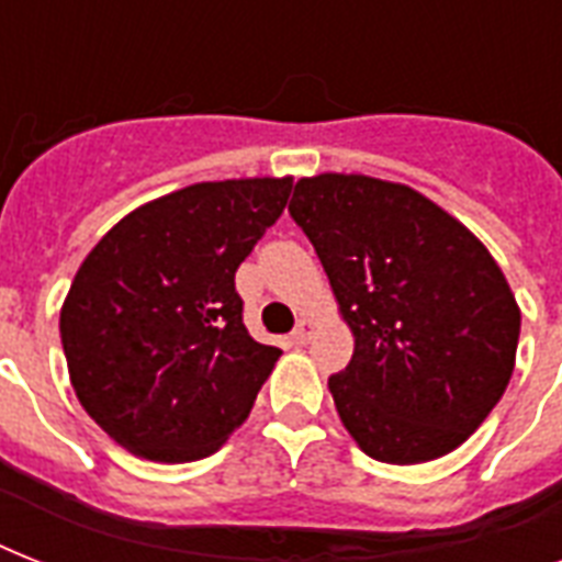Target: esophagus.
Wrapping results in <instances>:
<instances>
[{
	"label": "esophagus",
	"instance_id": "esophagus-1",
	"mask_svg": "<svg viewBox=\"0 0 562 562\" xmlns=\"http://www.w3.org/2000/svg\"><path fill=\"white\" fill-rule=\"evenodd\" d=\"M312 335H315V321H312V317H300L297 329L291 333V341L297 344V347H303V344L312 341Z\"/></svg>",
	"mask_w": 562,
	"mask_h": 562
}]
</instances>
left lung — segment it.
I'll list each match as a JSON object with an SVG mask.
<instances>
[{"instance_id": "obj_1", "label": "left lung", "mask_w": 562, "mask_h": 562, "mask_svg": "<svg viewBox=\"0 0 562 562\" xmlns=\"http://www.w3.org/2000/svg\"><path fill=\"white\" fill-rule=\"evenodd\" d=\"M356 350L329 375L338 417L382 463H423L467 440L514 373L519 306L490 250L426 194L364 175L294 187Z\"/></svg>"}]
</instances>
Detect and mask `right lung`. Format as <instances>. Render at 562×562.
<instances>
[{
  "instance_id": "add662e5",
  "label": "right lung",
  "mask_w": 562,
  "mask_h": 562,
  "mask_svg": "<svg viewBox=\"0 0 562 562\" xmlns=\"http://www.w3.org/2000/svg\"><path fill=\"white\" fill-rule=\"evenodd\" d=\"M291 178L194 183L119 221L60 308L83 411L127 452L187 463L247 419L282 350L250 338L236 271L280 218Z\"/></svg>"
}]
</instances>
